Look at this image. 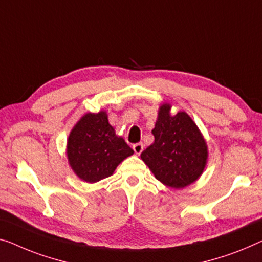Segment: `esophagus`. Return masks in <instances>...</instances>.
Listing matches in <instances>:
<instances>
[{
  "label": "esophagus",
  "instance_id": "esophagus-1",
  "mask_svg": "<svg viewBox=\"0 0 262 262\" xmlns=\"http://www.w3.org/2000/svg\"><path fill=\"white\" fill-rule=\"evenodd\" d=\"M133 149H134V151H135V154H138V155H140L142 153V150H143V144L140 142V143H135V144H133Z\"/></svg>",
  "mask_w": 262,
  "mask_h": 262
}]
</instances>
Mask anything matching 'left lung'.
Instances as JSON below:
<instances>
[{
	"label": "left lung",
	"instance_id": "obj_1",
	"mask_svg": "<svg viewBox=\"0 0 262 262\" xmlns=\"http://www.w3.org/2000/svg\"><path fill=\"white\" fill-rule=\"evenodd\" d=\"M169 103L159 109L154 142L141 153L143 162L163 185L180 189L200 178L208 149L196 124L185 112L170 115Z\"/></svg>",
	"mask_w": 262,
	"mask_h": 262
}]
</instances>
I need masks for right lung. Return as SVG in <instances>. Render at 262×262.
I'll return each instance as SVG.
<instances>
[{
	"instance_id": "1",
	"label": "right lung",
	"mask_w": 262,
	"mask_h": 262,
	"mask_svg": "<svg viewBox=\"0 0 262 262\" xmlns=\"http://www.w3.org/2000/svg\"><path fill=\"white\" fill-rule=\"evenodd\" d=\"M134 150L115 134L104 111L87 113L70 132L67 142L69 165L77 177L94 183L114 173Z\"/></svg>"
}]
</instances>
